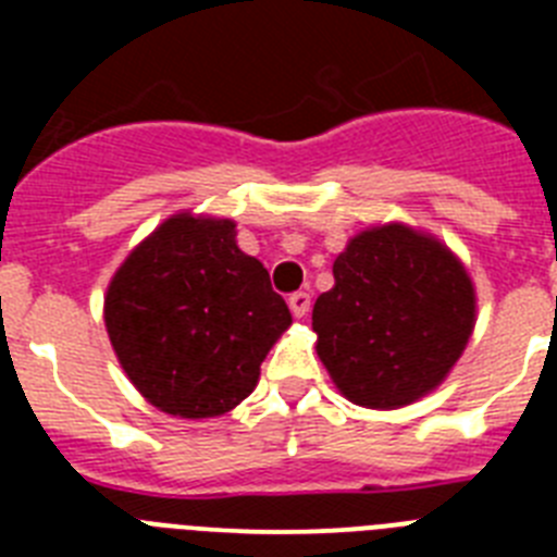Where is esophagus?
Wrapping results in <instances>:
<instances>
[{
    "mask_svg": "<svg viewBox=\"0 0 557 557\" xmlns=\"http://www.w3.org/2000/svg\"><path fill=\"white\" fill-rule=\"evenodd\" d=\"M287 304H289V309H293L295 318H304V314L309 312V307H312V295H309V293H293L287 298Z\"/></svg>",
    "mask_w": 557,
    "mask_h": 557,
    "instance_id": "obj_1",
    "label": "esophagus"
}]
</instances>
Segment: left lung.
Listing matches in <instances>:
<instances>
[{
	"label": "left lung",
	"instance_id": "obj_1",
	"mask_svg": "<svg viewBox=\"0 0 557 557\" xmlns=\"http://www.w3.org/2000/svg\"><path fill=\"white\" fill-rule=\"evenodd\" d=\"M332 273L312 329L337 391L368 410H398L435 391L476 323L460 259L426 231L385 223L351 236Z\"/></svg>",
	"mask_w": 557,
	"mask_h": 557
}]
</instances>
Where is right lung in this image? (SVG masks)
<instances>
[{
	"mask_svg": "<svg viewBox=\"0 0 557 557\" xmlns=\"http://www.w3.org/2000/svg\"><path fill=\"white\" fill-rule=\"evenodd\" d=\"M293 323L236 223L178 211L113 273L106 329L133 387L166 416L214 418L253 393Z\"/></svg>",
	"mask_w": 557,
	"mask_h": 557,
	"instance_id": "1",
	"label": "right lung"
}]
</instances>
